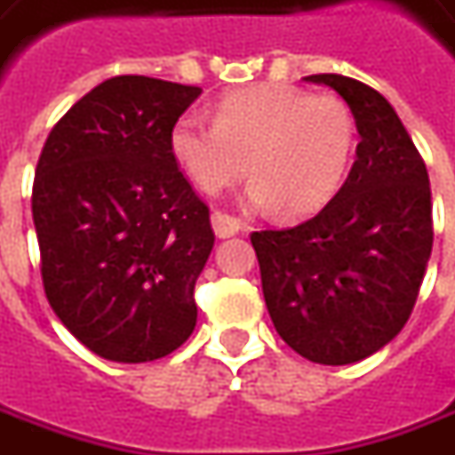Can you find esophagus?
Wrapping results in <instances>:
<instances>
[{"instance_id": "obj_1", "label": "esophagus", "mask_w": 455, "mask_h": 455, "mask_svg": "<svg viewBox=\"0 0 455 455\" xmlns=\"http://www.w3.org/2000/svg\"><path fill=\"white\" fill-rule=\"evenodd\" d=\"M210 220H212V230L218 237H233L243 230V222L233 215H228V212H222V210H215Z\"/></svg>"}]
</instances>
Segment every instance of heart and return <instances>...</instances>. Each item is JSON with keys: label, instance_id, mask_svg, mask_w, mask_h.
I'll return each instance as SVG.
<instances>
[{"label": "heart", "instance_id": "b5f03b06", "mask_svg": "<svg viewBox=\"0 0 455 455\" xmlns=\"http://www.w3.org/2000/svg\"><path fill=\"white\" fill-rule=\"evenodd\" d=\"M358 124L338 94H310L288 84H250L222 94L215 122L185 112L170 132V149L188 178L207 195L248 172L250 205L310 215L343 188Z\"/></svg>", "mask_w": 455, "mask_h": 455}]
</instances>
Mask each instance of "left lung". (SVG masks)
<instances>
[{
    "label": "left lung",
    "instance_id": "obj_1",
    "mask_svg": "<svg viewBox=\"0 0 455 455\" xmlns=\"http://www.w3.org/2000/svg\"><path fill=\"white\" fill-rule=\"evenodd\" d=\"M355 115L348 180L315 218L250 235L267 313L303 358L348 365L401 333L434 248L426 163L388 100L343 75H310Z\"/></svg>",
    "mask_w": 455,
    "mask_h": 455
}]
</instances>
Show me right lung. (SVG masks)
Segmentation results:
<instances>
[{"label": "right lung", "instance_id": "add662e5", "mask_svg": "<svg viewBox=\"0 0 455 455\" xmlns=\"http://www.w3.org/2000/svg\"><path fill=\"white\" fill-rule=\"evenodd\" d=\"M200 92L142 75L105 79L39 155L32 218L44 292L64 328L107 361H157L195 331L192 292L215 235L170 132Z\"/></svg>", "mask_w": 455, "mask_h": 455}]
</instances>
